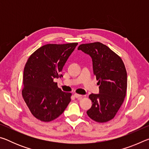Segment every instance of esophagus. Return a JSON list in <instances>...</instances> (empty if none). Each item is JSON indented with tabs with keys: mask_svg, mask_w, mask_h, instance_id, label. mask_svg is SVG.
<instances>
[{
	"mask_svg": "<svg viewBox=\"0 0 149 149\" xmlns=\"http://www.w3.org/2000/svg\"><path fill=\"white\" fill-rule=\"evenodd\" d=\"M74 96H75V97H76V98H81L83 97L81 95L77 94V93H74Z\"/></svg>",
	"mask_w": 149,
	"mask_h": 149,
	"instance_id": "esophagus-1",
	"label": "esophagus"
}]
</instances>
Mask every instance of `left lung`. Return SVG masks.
Here are the masks:
<instances>
[{"mask_svg": "<svg viewBox=\"0 0 149 149\" xmlns=\"http://www.w3.org/2000/svg\"><path fill=\"white\" fill-rule=\"evenodd\" d=\"M92 58L93 73L99 81V94H91L92 107L87 114L95 122L104 123L116 114L124 101L127 72L120 56L99 42L81 44L77 48Z\"/></svg>", "mask_w": 149, "mask_h": 149, "instance_id": "left-lung-1", "label": "left lung"}]
</instances>
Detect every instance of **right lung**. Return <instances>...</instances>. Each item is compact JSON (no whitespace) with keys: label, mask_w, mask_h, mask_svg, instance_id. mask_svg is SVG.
Returning <instances> with one entry per match:
<instances>
[{"label":"right lung","mask_w":149,"mask_h":149,"mask_svg":"<svg viewBox=\"0 0 149 149\" xmlns=\"http://www.w3.org/2000/svg\"><path fill=\"white\" fill-rule=\"evenodd\" d=\"M77 42L47 44L35 50L25 65L22 94L31 114L48 122L60 116L71 101V93L58 87L54 78L63 67Z\"/></svg>","instance_id":"1"}]
</instances>
